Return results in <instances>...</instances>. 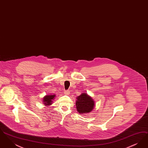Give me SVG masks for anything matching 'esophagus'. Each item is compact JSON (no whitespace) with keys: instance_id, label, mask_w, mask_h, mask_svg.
Masks as SVG:
<instances>
[{"instance_id":"34e87169","label":"esophagus","mask_w":148,"mask_h":148,"mask_svg":"<svg viewBox=\"0 0 148 148\" xmlns=\"http://www.w3.org/2000/svg\"><path fill=\"white\" fill-rule=\"evenodd\" d=\"M64 94H66V95H69V90H65L64 91Z\"/></svg>"}]
</instances>
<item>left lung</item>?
I'll return each instance as SVG.
<instances>
[{"mask_svg": "<svg viewBox=\"0 0 148 148\" xmlns=\"http://www.w3.org/2000/svg\"><path fill=\"white\" fill-rule=\"evenodd\" d=\"M76 107L79 113H90L94 108V102L90 97L86 93H82L77 97Z\"/></svg>", "mask_w": 148, "mask_h": 148, "instance_id": "obj_1", "label": "left lung"}]
</instances>
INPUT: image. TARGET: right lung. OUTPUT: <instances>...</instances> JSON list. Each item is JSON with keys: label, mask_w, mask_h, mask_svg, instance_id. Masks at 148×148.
<instances>
[{"label": "right lung", "mask_w": 148, "mask_h": 148, "mask_svg": "<svg viewBox=\"0 0 148 148\" xmlns=\"http://www.w3.org/2000/svg\"><path fill=\"white\" fill-rule=\"evenodd\" d=\"M56 97V95H46L44 98H43V102L45 106H49L51 105L52 103V100L54 99V97Z\"/></svg>", "instance_id": "1"}]
</instances>
